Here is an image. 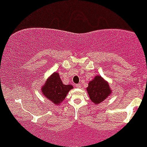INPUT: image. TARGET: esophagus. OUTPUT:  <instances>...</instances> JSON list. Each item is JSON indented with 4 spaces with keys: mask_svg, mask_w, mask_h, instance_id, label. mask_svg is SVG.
<instances>
[{
    "mask_svg": "<svg viewBox=\"0 0 147 147\" xmlns=\"http://www.w3.org/2000/svg\"><path fill=\"white\" fill-rule=\"evenodd\" d=\"M76 87L77 88H80V86H81V85L80 84H76Z\"/></svg>",
    "mask_w": 147,
    "mask_h": 147,
    "instance_id": "esophagus-1",
    "label": "esophagus"
}]
</instances>
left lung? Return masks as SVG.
Segmentation results:
<instances>
[{
    "label": "left lung",
    "mask_w": 147,
    "mask_h": 147,
    "mask_svg": "<svg viewBox=\"0 0 147 147\" xmlns=\"http://www.w3.org/2000/svg\"><path fill=\"white\" fill-rule=\"evenodd\" d=\"M90 100L95 104L102 102L111 94V90L108 83L101 76H96L88 83L86 88Z\"/></svg>",
    "instance_id": "1"
}]
</instances>
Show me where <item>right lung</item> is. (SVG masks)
I'll list each match as a JSON object with an SVG mask.
<instances>
[{
	"label": "right lung",
	"mask_w": 147,
	"mask_h": 147,
	"mask_svg": "<svg viewBox=\"0 0 147 147\" xmlns=\"http://www.w3.org/2000/svg\"><path fill=\"white\" fill-rule=\"evenodd\" d=\"M71 88H73V86L64 85L59 74L54 73L47 79L42 90L43 94L47 99L53 102L54 104L59 105L65 99L67 94Z\"/></svg>",
	"instance_id": "right-lung-1"
}]
</instances>
